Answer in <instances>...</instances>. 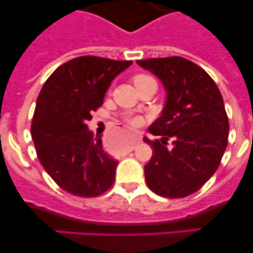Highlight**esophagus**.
Returning <instances> with one entry per match:
<instances>
[{
	"mask_svg": "<svg viewBox=\"0 0 253 253\" xmlns=\"http://www.w3.org/2000/svg\"><path fill=\"white\" fill-rule=\"evenodd\" d=\"M142 139L141 138H138V137H134L133 139H132V143H131V145H129V148L128 149H127V152L126 153H129V152H132V150L134 149V147H136V144H138L139 142H141Z\"/></svg>",
	"mask_w": 253,
	"mask_h": 253,
	"instance_id": "esophagus-1",
	"label": "esophagus"
}]
</instances>
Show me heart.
Returning a JSON list of instances; mask_svg holds the SVG:
<instances>
[{"mask_svg":"<svg viewBox=\"0 0 253 253\" xmlns=\"http://www.w3.org/2000/svg\"><path fill=\"white\" fill-rule=\"evenodd\" d=\"M148 79H152V78L148 77V76H145V75H138V76H136V77L133 78V83H134V85H136V84L141 83V82L148 81ZM131 122H132V124H134V125H138L139 122H141V120H139L138 117H136V119H132ZM122 149H124V145H119V147L115 148L114 150H115V152H120V150H122Z\"/></svg>","mask_w":253,"mask_h":253,"instance_id":"1","label":"heart"}]
</instances>
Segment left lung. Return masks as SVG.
<instances>
[{"label": "left lung", "instance_id": "8db88e82", "mask_svg": "<svg viewBox=\"0 0 253 253\" xmlns=\"http://www.w3.org/2000/svg\"><path fill=\"white\" fill-rule=\"evenodd\" d=\"M137 65L159 79L167 93L162 115L148 128L160 139H143L153 149L144 167L148 187L163 197L192 195L216 171L228 145L223 96L205 70L183 57L139 60Z\"/></svg>", "mask_w": 253, "mask_h": 253}]
</instances>
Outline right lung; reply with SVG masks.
Returning a JSON list of instances; mask_svg holds the SVG:
<instances>
[{
	"label": "right lung",
	"mask_w": 253,
	"mask_h": 253,
	"mask_svg": "<svg viewBox=\"0 0 253 253\" xmlns=\"http://www.w3.org/2000/svg\"><path fill=\"white\" fill-rule=\"evenodd\" d=\"M132 61L81 56L63 63L38 96L32 137L45 171L66 192L96 197L111 187L119 164L86 122L116 76Z\"/></svg>",
	"instance_id": "obj_1"
}]
</instances>
